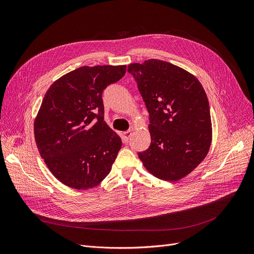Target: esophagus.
<instances>
[{
	"label": "esophagus",
	"mask_w": 254,
	"mask_h": 254,
	"mask_svg": "<svg viewBox=\"0 0 254 254\" xmlns=\"http://www.w3.org/2000/svg\"><path fill=\"white\" fill-rule=\"evenodd\" d=\"M130 135H131V130H127V131L123 132V140H124V142H127L129 137H130Z\"/></svg>",
	"instance_id": "obj_1"
}]
</instances>
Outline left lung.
<instances>
[{
    "instance_id": "8db88e82",
    "label": "left lung",
    "mask_w": 254,
    "mask_h": 254,
    "mask_svg": "<svg viewBox=\"0 0 254 254\" xmlns=\"http://www.w3.org/2000/svg\"><path fill=\"white\" fill-rule=\"evenodd\" d=\"M132 75L149 113V148L139 152L155 177L177 181L206 157L212 140L210 107L198 80L168 62L130 64Z\"/></svg>"
}]
</instances>
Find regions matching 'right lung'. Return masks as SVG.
<instances>
[{"instance_id":"add662e5","label":"right lung","mask_w":254,"mask_h":254,"mask_svg":"<svg viewBox=\"0 0 254 254\" xmlns=\"http://www.w3.org/2000/svg\"><path fill=\"white\" fill-rule=\"evenodd\" d=\"M127 65L81 66L49 87L35 119L40 155L55 177L75 190L97 186L109 174L122 139L104 120V89Z\"/></svg>"}]
</instances>
